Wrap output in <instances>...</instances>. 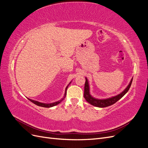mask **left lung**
<instances>
[{"mask_svg":"<svg viewBox=\"0 0 148 148\" xmlns=\"http://www.w3.org/2000/svg\"><path fill=\"white\" fill-rule=\"evenodd\" d=\"M85 79H86V82H85L84 91V99H86V101L90 104L97 107H101V108H102V107H106L110 106L111 105L115 104L116 102H117L119 100H120L121 98H122L125 94L128 92L131 86V84L133 81V78H132L127 88H125L122 92L119 94L118 95L112 96L109 98H107V99H97V98L94 97L90 95V91H89L90 88H89L88 79L86 77H85Z\"/></svg>","mask_w":148,"mask_h":148,"instance_id":"1","label":"left lung"}]
</instances>
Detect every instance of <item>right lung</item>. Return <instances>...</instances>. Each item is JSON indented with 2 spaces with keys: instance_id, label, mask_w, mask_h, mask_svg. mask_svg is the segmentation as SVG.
<instances>
[{
  "instance_id": "obj_1",
  "label": "right lung",
  "mask_w": 148,
  "mask_h": 148,
  "mask_svg": "<svg viewBox=\"0 0 148 148\" xmlns=\"http://www.w3.org/2000/svg\"><path fill=\"white\" fill-rule=\"evenodd\" d=\"M71 83V82H70V83L67 85V86L65 88V95H64V96L63 97V98H62V99L59 101H56V102H52V103H43V102H40L39 101H34V100H33V99H29V98H28V100H29L31 102H32L33 103H34V104L37 105L38 106H40V107H47V108H49V107H52L53 106H55L57 104H59V103H60L62 101H63L64 99V98L66 96V89L67 88H68V86H69V84Z\"/></svg>"
}]
</instances>
